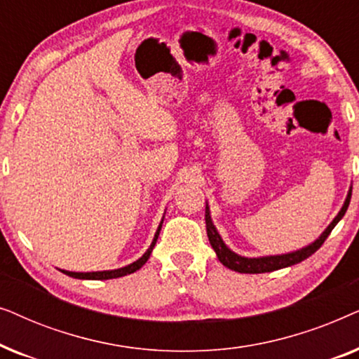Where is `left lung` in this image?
<instances>
[{"label":"left lung","mask_w":359,"mask_h":359,"mask_svg":"<svg viewBox=\"0 0 359 359\" xmlns=\"http://www.w3.org/2000/svg\"><path fill=\"white\" fill-rule=\"evenodd\" d=\"M350 199H351V189L350 193H348V198L345 201V204H343V208L340 212L335 219H333V222L328 225L325 232H323L320 237H318L316 242L312 245H309V247L299 250V252H294V253H287V255H278V257H263V258H243V257H238V255H235L233 252H230V250L225 247V243L222 242V238L219 237L217 230H215L212 220H210V214H209V208L205 205V229H208V237H209V242L212 245V248L215 250V253H217V258L219 262L224 264V266H227L229 269H233V271H238V273H248V274H258V273H269V271H276V269H281V268H286V266H292V264L296 263H301L304 259L311 257L317 252L318 248L322 247L323 242L328 238V235L333 230V227L340 222V219L345 215L346 209H348V204H350Z\"/></svg>","instance_id":"1"}]
</instances>
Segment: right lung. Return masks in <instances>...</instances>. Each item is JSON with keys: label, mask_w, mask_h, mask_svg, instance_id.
I'll list each match as a JSON object with an SVG mask.
<instances>
[{"label": "right lung", "mask_w": 359, "mask_h": 359, "mask_svg": "<svg viewBox=\"0 0 359 359\" xmlns=\"http://www.w3.org/2000/svg\"><path fill=\"white\" fill-rule=\"evenodd\" d=\"M160 230H161V224H160L158 230H156L154 242H151L150 248L147 250L144 257L139 258V259H137V262H134L132 264H129V266L119 268V269H112V271H96V273H73V271H63V273L68 274V276L78 278V279H112V278H121V276H126V274L134 273V271H137V269H140L142 266H144V264L147 263V259L150 258V253H151V250H154V247H155L156 238H158Z\"/></svg>", "instance_id": "right-lung-1"}]
</instances>
